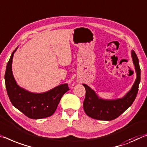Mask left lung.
Returning a JSON list of instances; mask_svg holds the SVG:
<instances>
[{"mask_svg": "<svg viewBox=\"0 0 147 147\" xmlns=\"http://www.w3.org/2000/svg\"><path fill=\"white\" fill-rule=\"evenodd\" d=\"M131 55L137 73V78L131 90L123 98L116 100L99 99L94 90L86 84H82L86 89V97L83 103L84 110L88 116L100 120H114L122 115L134 103L140 83L141 69L138 57L134 50L131 52Z\"/></svg>", "mask_w": 147, "mask_h": 147, "instance_id": "1", "label": "left lung"}]
</instances>
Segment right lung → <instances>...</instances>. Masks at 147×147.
<instances>
[{"label": "right lung", "mask_w": 147, "mask_h": 147, "mask_svg": "<svg viewBox=\"0 0 147 147\" xmlns=\"http://www.w3.org/2000/svg\"><path fill=\"white\" fill-rule=\"evenodd\" d=\"M16 49L11 53L4 76L7 94L11 104L32 119H40L52 116L63 95L69 90L68 84L58 86L43 94H32L21 88L16 83L11 71L13 55Z\"/></svg>", "instance_id": "right-lung-1"}]
</instances>
